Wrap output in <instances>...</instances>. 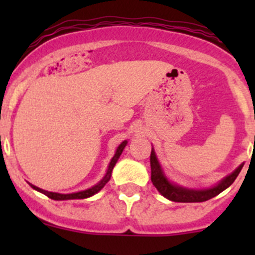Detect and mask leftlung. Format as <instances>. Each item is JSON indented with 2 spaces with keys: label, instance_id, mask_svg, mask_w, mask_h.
I'll return each instance as SVG.
<instances>
[{
  "label": "left lung",
  "instance_id": "obj_1",
  "mask_svg": "<svg viewBox=\"0 0 255 255\" xmlns=\"http://www.w3.org/2000/svg\"><path fill=\"white\" fill-rule=\"evenodd\" d=\"M150 168L151 182H153V185L156 187V190H158L164 197H166V199L171 200V201L174 202H204L212 199V197L217 196V195L221 194L223 190H226L228 186H231V185L233 184V181L236 180V177L238 176V174L241 173L242 168H243V164L239 165L231 175L225 177L217 186L208 190H201V191L184 189V187L176 186V185L169 182L168 179L164 176L163 171H161V168L160 165H159L158 159H156L155 153H154L153 149H151L150 153Z\"/></svg>",
  "mask_w": 255,
  "mask_h": 255
}]
</instances>
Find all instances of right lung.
<instances>
[{"label": "right lung", "instance_id": "1", "mask_svg": "<svg viewBox=\"0 0 255 255\" xmlns=\"http://www.w3.org/2000/svg\"><path fill=\"white\" fill-rule=\"evenodd\" d=\"M126 144H127V142H126V140H125V142H123L120 146H118L117 151H116V154H115V156H113L111 163H110L109 170H107L106 176H105L104 179H102L101 181L99 182V184L95 185V186H92L91 189H87V190H85V191L75 192V194H66V195H64V194H56V192L45 191V190L39 189V187L34 186V185H30V186H32L34 190H37V191H39V192H42V194H44L45 196H48L49 199H51V200H79V199L81 200V199H87V197H90V196H92V195L97 194V192H99L100 190H101L102 187H104L105 185H106L107 182L110 181V179H111V174H112L113 166H115L116 163H117L118 158H120V155H121V154H122L123 149H125V146H126Z\"/></svg>", "mask_w": 255, "mask_h": 255}]
</instances>
